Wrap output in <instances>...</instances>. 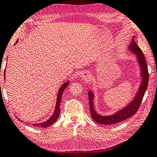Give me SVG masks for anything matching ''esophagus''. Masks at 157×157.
Returning <instances> with one entry per match:
<instances>
[{
  "label": "esophagus",
  "mask_w": 157,
  "mask_h": 157,
  "mask_svg": "<svg viewBox=\"0 0 157 157\" xmlns=\"http://www.w3.org/2000/svg\"><path fill=\"white\" fill-rule=\"evenodd\" d=\"M81 78L82 80L89 81L91 78V73L89 72V71H86V72L82 73V75H81Z\"/></svg>",
  "instance_id": "34e87169"
}]
</instances>
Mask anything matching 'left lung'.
Here are the masks:
<instances>
[{"mask_svg":"<svg viewBox=\"0 0 157 157\" xmlns=\"http://www.w3.org/2000/svg\"><path fill=\"white\" fill-rule=\"evenodd\" d=\"M134 36L133 37L129 46V50L132 53L136 55V59L139 63V65L140 68V75H141L142 81L140 82V85L139 87V90L136 93V95L131 102H130L126 107H123L122 109H120L115 113L109 116H102L98 114L95 111L94 105V94L93 91H90L88 93L89 98V106L91 115L94 120L98 123L102 124H113L120 123L126 119L129 118V117L134 115L136 111L139 109L142 102V100L144 96L146 89H147L149 80V75L147 63L145 62V58L144 55L140 50L139 46L135 43Z\"/></svg>","mask_w":157,"mask_h":157,"instance_id":"obj_1","label":"left lung"}]
</instances>
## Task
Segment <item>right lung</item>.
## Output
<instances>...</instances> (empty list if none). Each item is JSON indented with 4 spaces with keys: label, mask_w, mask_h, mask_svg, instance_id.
<instances>
[{
    "label": "right lung",
    "mask_w": 157,
    "mask_h": 157,
    "mask_svg": "<svg viewBox=\"0 0 157 157\" xmlns=\"http://www.w3.org/2000/svg\"><path fill=\"white\" fill-rule=\"evenodd\" d=\"M70 82H66L64 84L62 85V86L60 87L59 89V91H58L57 97V102H56V105H55V109L54 111V113L52 115V116L48 119V120L44 122V123H34L33 125L34 127H48L51 125L52 124L55 123V121L57 120V118H59V113H60V103L61 101H62V96L63 94V92L64 91L65 89L68 86V84ZM30 123H29L30 124Z\"/></svg>",
    "instance_id": "add662e5"
}]
</instances>
